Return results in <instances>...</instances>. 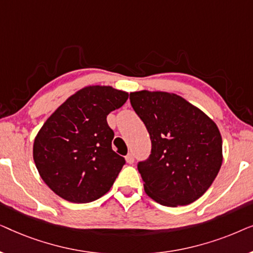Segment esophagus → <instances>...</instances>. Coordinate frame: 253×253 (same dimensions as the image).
Wrapping results in <instances>:
<instances>
[{
    "label": "esophagus",
    "mask_w": 253,
    "mask_h": 253,
    "mask_svg": "<svg viewBox=\"0 0 253 253\" xmlns=\"http://www.w3.org/2000/svg\"><path fill=\"white\" fill-rule=\"evenodd\" d=\"M126 162H127V164H129V165H132L133 162H134V157H133V154H132V153H129V154H127L126 157Z\"/></svg>",
    "instance_id": "esophagus-1"
}]
</instances>
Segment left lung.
Here are the masks:
<instances>
[{
	"mask_svg": "<svg viewBox=\"0 0 253 253\" xmlns=\"http://www.w3.org/2000/svg\"><path fill=\"white\" fill-rule=\"evenodd\" d=\"M152 150L138 162L145 192L164 206H184L212 185L222 165V138L202 110L167 92L130 93Z\"/></svg>",
	"mask_w": 253,
	"mask_h": 253,
	"instance_id": "8db88e82",
	"label": "left lung"
}]
</instances>
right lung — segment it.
<instances>
[{"label":"right lung","mask_w":253,"mask_h":253,"mask_svg":"<svg viewBox=\"0 0 253 253\" xmlns=\"http://www.w3.org/2000/svg\"><path fill=\"white\" fill-rule=\"evenodd\" d=\"M127 98L126 92L110 86H87L62 103L38 132L34 164L61 198L91 203L113 186L126 159L113 151L107 115Z\"/></svg>","instance_id":"1"}]
</instances>
